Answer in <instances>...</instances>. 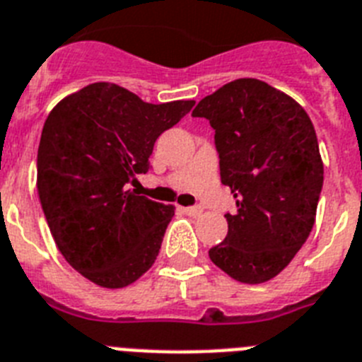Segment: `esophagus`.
Returning <instances> with one entry per match:
<instances>
[{
	"label": "esophagus",
	"instance_id": "obj_1",
	"mask_svg": "<svg viewBox=\"0 0 362 362\" xmlns=\"http://www.w3.org/2000/svg\"><path fill=\"white\" fill-rule=\"evenodd\" d=\"M184 213H185V215H191V216H199L200 213H202V207H200V206L184 207Z\"/></svg>",
	"mask_w": 362,
	"mask_h": 362
}]
</instances>
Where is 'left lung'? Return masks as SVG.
<instances>
[{
    "label": "left lung",
    "mask_w": 362,
    "mask_h": 362,
    "mask_svg": "<svg viewBox=\"0 0 362 362\" xmlns=\"http://www.w3.org/2000/svg\"><path fill=\"white\" fill-rule=\"evenodd\" d=\"M193 116L209 120L220 180L237 200L209 259L235 281H269L315 222L325 169L312 120L293 98L255 78L226 83L200 100Z\"/></svg>",
    "instance_id": "1"
}]
</instances>
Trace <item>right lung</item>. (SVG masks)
<instances>
[{"label": "right lung", "instance_id": "1", "mask_svg": "<svg viewBox=\"0 0 362 362\" xmlns=\"http://www.w3.org/2000/svg\"><path fill=\"white\" fill-rule=\"evenodd\" d=\"M193 100L153 105L90 83L50 111L37 147V193L59 253L103 288H124L158 257L175 206L129 189L151 169L156 138Z\"/></svg>", "mask_w": 362, "mask_h": 362}]
</instances>
